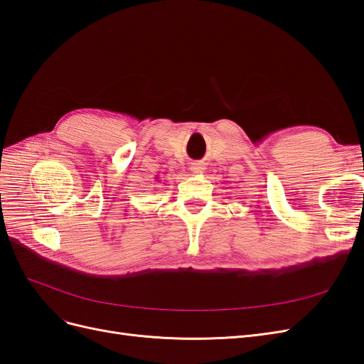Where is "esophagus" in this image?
<instances>
[{
    "label": "esophagus",
    "instance_id": "34e87169",
    "mask_svg": "<svg viewBox=\"0 0 364 364\" xmlns=\"http://www.w3.org/2000/svg\"><path fill=\"white\" fill-rule=\"evenodd\" d=\"M203 165L200 164V162H194V164H191V171L193 173H203Z\"/></svg>",
    "mask_w": 364,
    "mask_h": 364
}]
</instances>
